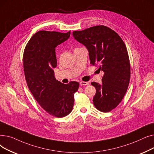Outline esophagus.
Here are the masks:
<instances>
[{
    "instance_id": "1",
    "label": "esophagus",
    "mask_w": 154,
    "mask_h": 154,
    "mask_svg": "<svg viewBox=\"0 0 154 154\" xmlns=\"http://www.w3.org/2000/svg\"><path fill=\"white\" fill-rule=\"evenodd\" d=\"M80 84L81 85H88L89 84H88V82H87L81 81V82H80Z\"/></svg>"
}]
</instances>
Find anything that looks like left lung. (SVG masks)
I'll use <instances>...</instances> for the list:
<instances>
[{
	"instance_id": "8db88e82",
	"label": "left lung",
	"mask_w": 154,
	"mask_h": 154,
	"mask_svg": "<svg viewBox=\"0 0 154 154\" xmlns=\"http://www.w3.org/2000/svg\"><path fill=\"white\" fill-rule=\"evenodd\" d=\"M73 36L86 47L91 63L104 72L101 84L91 83L96 88L95 107L103 112L115 109L124 98L131 77L130 61L122 39L104 26L75 31Z\"/></svg>"
}]
</instances>
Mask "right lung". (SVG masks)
I'll use <instances>...</instances> for the list:
<instances>
[{
    "label": "right lung",
    "instance_id": "add662e5",
    "mask_svg": "<svg viewBox=\"0 0 154 154\" xmlns=\"http://www.w3.org/2000/svg\"><path fill=\"white\" fill-rule=\"evenodd\" d=\"M70 35V32L38 31L31 37L23 53L24 74L30 91L48 114L59 118L69 115L72 110L74 95L79 86L77 82L63 84L54 76L55 47Z\"/></svg>",
    "mask_w": 154,
    "mask_h": 154
}]
</instances>
